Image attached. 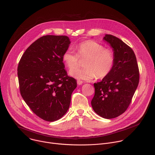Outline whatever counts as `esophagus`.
Wrapping results in <instances>:
<instances>
[{
	"label": "esophagus",
	"mask_w": 155,
	"mask_h": 155,
	"mask_svg": "<svg viewBox=\"0 0 155 155\" xmlns=\"http://www.w3.org/2000/svg\"><path fill=\"white\" fill-rule=\"evenodd\" d=\"M77 84H78V85H80V84H83V81H81V80H78L77 81Z\"/></svg>",
	"instance_id": "1"
}]
</instances>
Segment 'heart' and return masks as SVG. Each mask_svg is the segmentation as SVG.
<instances>
[{
	"mask_svg": "<svg viewBox=\"0 0 155 155\" xmlns=\"http://www.w3.org/2000/svg\"><path fill=\"white\" fill-rule=\"evenodd\" d=\"M77 53L71 50H66L62 55V61L69 69L76 67L79 58H86L83 68H75L69 74L77 79L90 81L96 77L102 79L112 72L115 63L112 50L105 48L102 44L92 40L80 42L75 47Z\"/></svg>",
	"mask_w": 155,
	"mask_h": 155,
	"instance_id": "b5f03b06",
	"label": "heart"
}]
</instances>
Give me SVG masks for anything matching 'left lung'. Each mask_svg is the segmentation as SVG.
Wrapping results in <instances>:
<instances>
[{"label":"left lung","mask_w":155,"mask_h":155,"mask_svg":"<svg viewBox=\"0 0 155 155\" xmlns=\"http://www.w3.org/2000/svg\"><path fill=\"white\" fill-rule=\"evenodd\" d=\"M104 40L114 51L115 63L108 76L94 83V111L107 119L123 114L130 105L139 83V70L134 51L120 38L106 34Z\"/></svg>","instance_id":"obj_1"}]
</instances>
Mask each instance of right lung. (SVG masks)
I'll list each match as a JSON object with an SVG mask.
<instances>
[{
	"label": "right lung",
	"instance_id": "right-lung-1",
	"mask_svg": "<svg viewBox=\"0 0 155 155\" xmlns=\"http://www.w3.org/2000/svg\"><path fill=\"white\" fill-rule=\"evenodd\" d=\"M71 41L68 36H42L27 48L18 67L19 91L32 111L47 121L68 110L77 81L68 75L62 61Z\"/></svg>",
	"mask_w": 155,
	"mask_h": 155
}]
</instances>
